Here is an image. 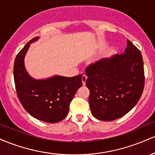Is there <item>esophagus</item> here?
I'll return each mask as SVG.
<instances>
[{"label": "esophagus", "mask_w": 155, "mask_h": 155, "mask_svg": "<svg viewBox=\"0 0 155 155\" xmlns=\"http://www.w3.org/2000/svg\"><path fill=\"white\" fill-rule=\"evenodd\" d=\"M87 79V77L86 75H83L82 76V78H81V81H82L83 85H85V82H86Z\"/></svg>", "instance_id": "obj_1"}]
</instances>
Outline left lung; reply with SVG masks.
Masks as SVG:
<instances>
[{
  "label": "left lung",
  "mask_w": 155,
  "mask_h": 155,
  "mask_svg": "<svg viewBox=\"0 0 155 155\" xmlns=\"http://www.w3.org/2000/svg\"><path fill=\"white\" fill-rule=\"evenodd\" d=\"M127 43L124 54L103 58L85 71L92 114L100 120L112 121L124 116L143 93V58L130 41L127 39Z\"/></svg>",
  "instance_id": "8db88e82"
}]
</instances>
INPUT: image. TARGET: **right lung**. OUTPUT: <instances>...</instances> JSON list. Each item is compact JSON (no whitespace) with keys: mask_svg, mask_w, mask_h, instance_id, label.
<instances>
[{"mask_svg":"<svg viewBox=\"0 0 155 155\" xmlns=\"http://www.w3.org/2000/svg\"><path fill=\"white\" fill-rule=\"evenodd\" d=\"M31 39L17 54L14 64V79L21 104L31 116L49 123H56L68 114L69 105L78 89L82 86V75L65 77L54 76L46 79H35L28 74L24 59Z\"/></svg>","mask_w":155,"mask_h":155,"instance_id":"obj_1","label":"right lung"}]
</instances>
